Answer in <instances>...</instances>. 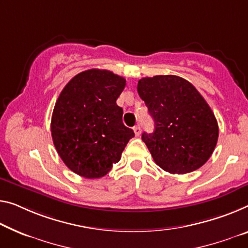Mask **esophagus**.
Instances as JSON below:
<instances>
[{
    "mask_svg": "<svg viewBox=\"0 0 248 248\" xmlns=\"http://www.w3.org/2000/svg\"><path fill=\"white\" fill-rule=\"evenodd\" d=\"M133 129H134L135 135H136V136H140V132H142V129H140V125H136V126L133 127Z\"/></svg>",
    "mask_w": 248,
    "mask_h": 248,
    "instance_id": "obj_1",
    "label": "esophagus"
}]
</instances>
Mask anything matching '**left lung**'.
Listing matches in <instances>:
<instances>
[{"label": "left lung", "instance_id": "left-lung-1", "mask_svg": "<svg viewBox=\"0 0 248 248\" xmlns=\"http://www.w3.org/2000/svg\"><path fill=\"white\" fill-rule=\"evenodd\" d=\"M137 92L155 123L154 133L142 134L155 163L170 174L203 166L215 150L218 125L199 91L180 76L156 75L140 79Z\"/></svg>", "mask_w": 248, "mask_h": 248}]
</instances>
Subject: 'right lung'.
<instances>
[{"label": "right lung", "mask_w": 248, "mask_h": 248, "mask_svg": "<svg viewBox=\"0 0 248 248\" xmlns=\"http://www.w3.org/2000/svg\"><path fill=\"white\" fill-rule=\"evenodd\" d=\"M125 85L122 76L92 68L75 75L61 92L52 114L53 143L65 165L79 176L108 174L134 137L116 104Z\"/></svg>", "instance_id": "obj_1"}]
</instances>
